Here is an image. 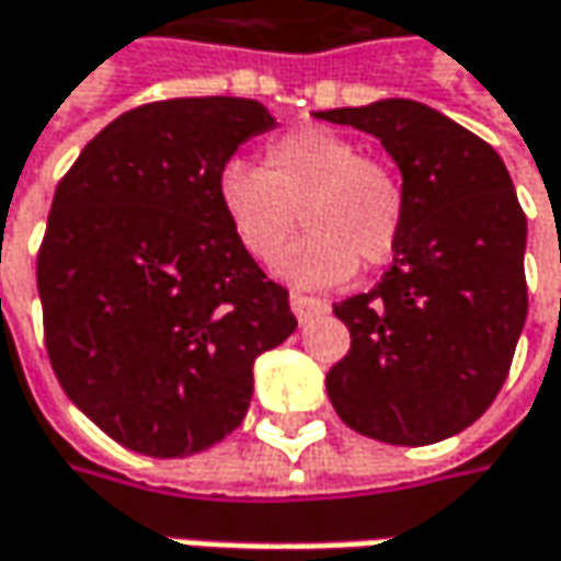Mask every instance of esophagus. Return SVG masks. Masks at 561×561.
<instances>
[{
  "label": "esophagus",
  "mask_w": 561,
  "mask_h": 561,
  "mask_svg": "<svg viewBox=\"0 0 561 561\" xmlns=\"http://www.w3.org/2000/svg\"><path fill=\"white\" fill-rule=\"evenodd\" d=\"M288 305L295 310V317H298V323H310L313 317H320V313H327L329 307L327 301H320V298H307L301 291H291L288 295Z\"/></svg>",
  "instance_id": "esophagus-1"
}]
</instances>
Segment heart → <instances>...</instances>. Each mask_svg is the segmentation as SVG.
I'll use <instances>...</instances> for the list:
<instances>
[{"label":"heart","mask_w":561,"mask_h":561,"mask_svg":"<svg viewBox=\"0 0 561 561\" xmlns=\"http://www.w3.org/2000/svg\"><path fill=\"white\" fill-rule=\"evenodd\" d=\"M219 204L238 248L260 263L285 248L301 213L307 234L276 260L282 279L301 288H327L357 266H382L396 254L404 226L399 179L327 128L273 140L266 172L232 159L219 179Z\"/></svg>","instance_id":"heart-1"}]
</instances>
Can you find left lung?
<instances>
[{
	"label": "left lung",
	"instance_id": "8db88e82",
	"mask_svg": "<svg viewBox=\"0 0 561 561\" xmlns=\"http://www.w3.org/2000/svg\"><path fill=\"white\" fill-rule=\"evenodd\" d=\"M374 135L402 172L404 226L374 291L335 305L352 332L329 402L360 436L430 446L500 396L527 320L524 219L500 153L414 100L313 112Z\"/></svg>",
	"mask_w": 561,
	"mask_h": 561
}]
</instances>
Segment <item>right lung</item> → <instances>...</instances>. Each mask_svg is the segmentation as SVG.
<instances>
[{
	"mask_svg": "<svg viewBox=\"0 0 561 561\" xmlns=\"http://www.w3.org/2000/svg\"><path fill=\"white\" fill-rule=\"evenodd\" d=\"M273 128L241 96L147 103L56 187L37 256L46 352L65 396L125 449L184 458L226 439L254 360L298 329L219 204L226 162Z\"/></svg>",
	"mask_w": 561,
	"mask_h": 561,
	"instance_id": "1",
	"label": "right lung"
}]
</instances>
